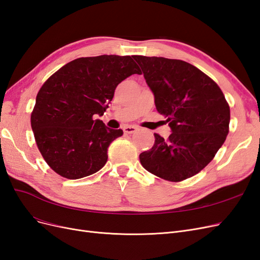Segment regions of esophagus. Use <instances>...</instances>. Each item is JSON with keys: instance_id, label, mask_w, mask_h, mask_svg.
Segmentation results:
<instances>
[{"instance_id": "34e87169", "label": "esophagus", "mask_w": 260, "mask_h": 260, "mask_svg": "<svg viewBox=\"0 0 260 260\" xmlns=\"http://www.w3.org/2000/svg\"><path fill=\"white\" fill-rule=\"evenodd\" d=\"M137 130L138 128L135 127V125H125V127H123V132L127 133V135H132V133H135Z\"/></svg>"}]
</instances>
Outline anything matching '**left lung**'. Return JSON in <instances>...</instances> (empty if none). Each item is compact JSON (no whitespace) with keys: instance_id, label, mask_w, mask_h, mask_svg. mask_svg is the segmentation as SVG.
I'll use <instances>...</instances> for the list:
<instances>
[{"instance_id":"left-lung-1","label":"left lung","mask_w":260,"mask_h":260,"mask_svg":"<svg viewBox=\"0 0 260 260\" xmlns=\"http://www.w3.org/2000/svg\"><path fill=\"white\" fill-rule=\"evenodd\" d=\"M157 112L165 116L171 135L157 133L141 165L165 180L182 181L205 168L229 133L230 107L222 91L199 68L180 59L135 55Z\"/></svg>"}]
</instances>
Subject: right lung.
Instances as JSON below:
<instances>
[{
  "mask_svg": "<svg viewBox=\"0 0 260 260\" xmlns=\"http://www.w3.org/2000/svg\"><path fill=\"white\" fill-rule=\"evenodd\" d=\"M141 75L132 56L80 57L62 66L39 91L31 128L44 160L59 176L76 180L104 167L108 146L123 135L95 119L109 107L116 86Z\"/></svg>",
  "mask_w": 260,
  "mask_h": 260,
  "instance_id": "right-lung-1",
  "label": "right lung"
}]
</instances>
